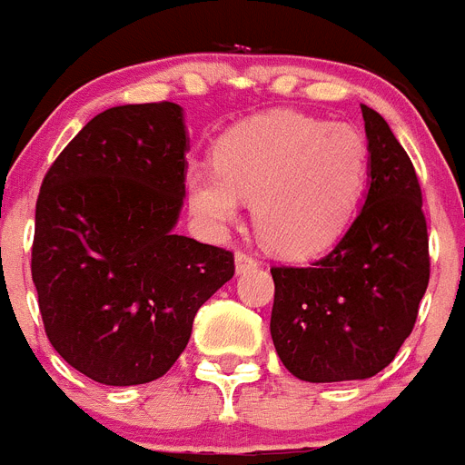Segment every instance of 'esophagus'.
<instances>
[{"instance_id":"esophagus-1","label":"esophagus","mask_w":465,"mask_h":465,"mask_svg":"<svg viewBox=\"0 0 465 465\" xmlns=\"http://www.w3.org/2000/svg\"><path fill=\"white\" fill-rule=\"evenodd\" d=\"M235 265H237V274L246 272V270H252L258 265V258L249 252H237L235 253Z\"/></svg>"}]
</instances>
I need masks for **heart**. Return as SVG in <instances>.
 <instances>
[{"mask_svg":"<svg viewBox=\"0 0 465 465\" xmlns=\"http://www.w3.org/2000/svg\"><path fill=\"white\" fill-rule=\"evenodd\" d=\"M216 170L191 167L193 212L209 225L253 203L256 232L272 252H322L347 228L371 174V146L351 123L274 111L232 127L216 146Z\"/></svg>","mask_w":465,"mask_h":465,"instance_id":"obj_1","label":"heart"}]
</instances>
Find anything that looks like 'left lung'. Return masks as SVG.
<instances>
[{"instance_id":"8db88e82","label":"left lung","mask_w":465,"mask_h":465,"mask_svg":"<svg viewBox=\"0 0 465 465\" xmlns=\"http://www.w3.org/2000/svg\"><path fill=\"white\" fill-rule=\"evenodd\" d=\"M371 188L354 223L305 268L274 265L270 332L286 371L305 381L377 375L412 332L430 277L424 200L391 127L361 104Z\"/></svg>"}]
</instances>
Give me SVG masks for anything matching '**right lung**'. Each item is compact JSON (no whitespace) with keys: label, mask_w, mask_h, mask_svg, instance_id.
<instances>
[{"label":"right lung","mask_w":465,"mask_h":465,"mask_svg":"<svg viewBox=\"0 0 465 465\" xmlns=\"http://www.w3.org/2000/svg\"><path fill=\"white\" fill-rule=\"evenodd\" d=\"M186 149L174 102L114 106L41 182L32 282L44 331L57 354L100 384L165 375L197 310L235 274L232 252L174 235Z\"/></svg>","instance_id":"add662e5"}]
</instances>
